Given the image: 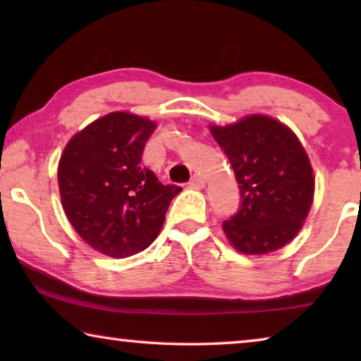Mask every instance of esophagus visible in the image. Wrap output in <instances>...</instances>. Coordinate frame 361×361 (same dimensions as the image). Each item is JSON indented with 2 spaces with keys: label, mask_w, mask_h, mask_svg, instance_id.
<instances>
[{
  "label": "esophagus",
  "mask_w": 361,
  "mask_h": 361,
  "mask_svg": "<svg viewBox=\"0 0 361 361\" xmlns=\"http://www.w3.org/2000/svg\"><path fill=\"white\" fill-rule=\"evenodd\" d=\"M189 186L194 188V189H200V188L205 186V180L200 175H194L191 181H189Z\"/></svg>",
  "instance_id": "esophagus-1"
}]
</instances>
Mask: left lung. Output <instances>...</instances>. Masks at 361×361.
I'll return each instance as SVG.
<instances>
[{
	"label": "left lung",
	"instance_id": "obj_1",
	"mask_svg": "<svg viewBox=\"0 0 361 361\" xmlns=\"http://www.w3.org/2000/svg\"><path fill=\"white\" fill-rule=\"evenodd\" d=\"M240 188V210L223 223L226 239L242 255H267L290 243L314 202L315 178L296 133L266 114L210 126Z\"/></svg>",
	"mask_w": 361,
	"mask_h": 361
}]
</instances>
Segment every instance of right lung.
I'll return each instance as SVG.
<instances>
[{"label":"right lung","mask_w":361,"mask_h":361,"mask_svg":"<svg viewBox=\"0 0 361 361\" xmlns=\"http://www.w3.org/2000/svg\"><path fill=\"white\" fill-rule=\"evenodd\" d=\"M156 126L138 114L108 113L75 133L60 156L57 180L65 215L87 245L109 258L148 248L181 192L140 167Z\"/></svg>","instance_id":"1"}]
</instances>
